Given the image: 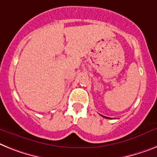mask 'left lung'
Instances as JSON below:
<instances>
[{
    "instance_id": "left-lung-1",
    "label": "left lung",
    "mask_w": 157,
    "mask_h": 157,
    "mask_svg": "<svg viewBox=\"0 0 157 157\" xmlns=\"http://www.w3.org/2000/svg\"><path fill=\"white\" fill-rule=\"evenodd\" d=\"M101 116H102V115H101ZM102 117H105V118H107V119H108V118H109V117H105V116H102Z\"/></svg>"
}]
</instances>
